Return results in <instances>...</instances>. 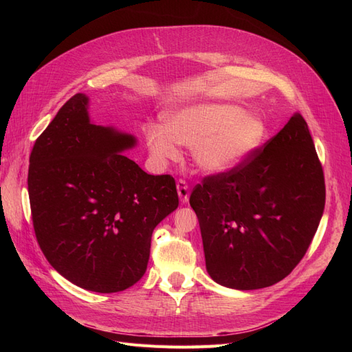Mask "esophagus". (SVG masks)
I'll list each match as a JSON object with an SVG mask.
<instances>
[{
  "mask_svg": "<svg viewBox=\"0 0 352 352\" xmlns=\"http://www.w3.org/2000/svg\"><path fill=\"white\" fill-rule=\"evenodd\" d=\"M176 188H177V194H179L180 201L186 202L189 199V185L186 184V180L179 179L176 182Z\"/></svg>",
  "mask_w": 352,
  "mask_h": 352,
  "instance_id": "esophagus-1",
  "label": "esophagus"
}]
</instances>
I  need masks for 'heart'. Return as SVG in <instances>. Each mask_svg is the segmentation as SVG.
<instances>
[{
  "label": "heart",
  "instance_id": "b5f03b06",
  "mask_svg": "<svg viewBox=\"0 0 352 352\" xmlns=\"http://www.w3.org/2000/svg\"><path fill=\"white\" fill-rule=\"evenodd\" d=\"M264 136L265 126L258 117L232 105L195 104L170 116L167 129L158 124L148 127L146 142L158 162L177 160V144L194 145L195 163L206 172L217 173L242 163Z\"/></svg>",
  "mask_w": 352,
  "mask_h": 352
}]
</instances>
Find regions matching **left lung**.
<instances>
[{
    "mask_svg": "<svg viewBox=\"0 0 352 352\" xmlns=\"http://www.w3.org/2000/svg\"><path fill=\"white\" fill-rule=\"evenodd\" d=\"M326 201L323 167L301 114L250 157L195 185L211 279L241 291L280 282L302 260Z\"/></svg>",
    "mask_w": 352,
    "mask_h": 352,
    "instance_id": "left-lung-1",
    "label": "left lung"
}]
</instances>
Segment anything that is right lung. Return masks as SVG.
<instances>
[{"instance_id":"add662e5","label":"right lung","mask_w":352,"mask_h":352,"mask_svg":"<svg viewBox=\"0 0 352 352\" xmlns=\"http://www.w3.org/2000/svg\"><path fill=\"white\" fill-rule=\"evenodd\" d=\"M132 135L92 124L76 94L39 135L28 190L36 241L63 278L120 292L140 280L154 228L179 206L173 176L145 173L122 151Z\"/></svg>"}]
</instances>
